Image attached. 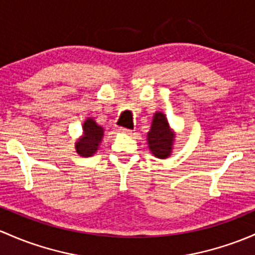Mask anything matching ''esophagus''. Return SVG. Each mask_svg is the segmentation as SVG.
Segmentation results:
<instances>
[{"label": "esophagus", "mask_w": 255, "mask_h": 255, "mask_svg": "<svg viewBox=\"0 0 255 255\" xmlns=\"http://www.w3.org/2000/svg\"><path fill=\"white\" fill-rule=\"evenodd\" d=\"M119 130L121 133H125V134H132V130L130 129H127V128H123V127H120Z\"/></svg>", "instance_id": "esophagus-1"}]
</instances>
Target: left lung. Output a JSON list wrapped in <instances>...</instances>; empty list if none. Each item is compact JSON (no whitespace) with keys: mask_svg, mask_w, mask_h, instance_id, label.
I'll return each mask as SVG.
<instances>
[{"mask_svg":"<svg viewBox=\"0 0 255 255\" xmlns=\"http://www.w3.org/2000/svg\"><path fill=\"white\" fill-rule=\"evenodd\" d=\"M175 132L171 129L168 121L162 112H155L152 123L148 132L150 151L159 159H167L172 152Z\"/></svg>","mask_w":255,"mask_h":255,"instance_id":"8db88e82","label":"left lung"}]
</instances>
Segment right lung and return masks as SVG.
<instances>
[{"instance_id": "add662e5", "label": "right lung", "mask_w": 255, "mask_h": 255, "mask_svg": "<svg viewBox=\"0 0 255 255\" xmlns=\"http://www.w3.org/2000/svg\"><path fill=\"white\" fill-rule=\"evenodd\" d=\"M103 136L104 128L99 126L92 117L87 119L83 125L82 138H79L76 141L77 152L80 156H93L98 151L100 143L103 141Z\"/></svg>"}]
</instances>
